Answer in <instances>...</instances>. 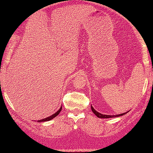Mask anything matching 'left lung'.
I'll use <instances>...</instances> for the list:
<instances>
[{"label":"left lung","mask_w":153,"mask_h":153,"mask_svg":"<svg viewBox=\"0 0 153 153\" xmlns=\"http://www.w3.org/2000/svg\"><path fill=\"white\" fill-rule=\"evenodd\" d=\"M91 109L93 111V112L95 114L96 116H97L98 118H114V117H118V116H123V114H119V115H116V116H109V115H104V114H100V113H98L97 111H95L94 109V108L93 106H91Z\"/></svg>","instance_id":"1"}]
</instances>
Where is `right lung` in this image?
<instances>
[{
	"instance_id": "1",
	"label": "right lung",
	"mask_w": 153,
	"mask_h": 153,
	"mask_svg": "<svg viewBox=\"0 0 153 153\" xmlns=\"http://www.w3.org/2000/svg\"><path fill=\"white\" fill-rule=\"evenodd\" d=\"M61 110H62V107H60V109L58 110L57 112L55 113V114L52 115V116H49V117H47V118H45V119H42V120L37 121V122H45V121H49V120H52V119H53V118H55L56 116H57L59 114V113H60V111H61Z\"/></svg>"
}]
</instances>
